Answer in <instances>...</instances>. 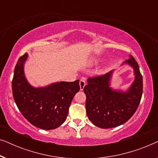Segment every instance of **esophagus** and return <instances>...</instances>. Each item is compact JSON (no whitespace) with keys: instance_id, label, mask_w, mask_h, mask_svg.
<instances>
[{"instance_id":"esophagus-1","label":"esophagus","mask_w":158,"mask_h":158,"mask_svg":"<svg viewBox=\"0 0 158 158\" xmlns=\"http://www.w3.org/2000/svg\"><path fill=\"white\" fill-rule=\"evenodd\" d=\"M85 85V81L84 79H81V81H80V88H81V90H83Z\"/></svg>"}]
</instances>
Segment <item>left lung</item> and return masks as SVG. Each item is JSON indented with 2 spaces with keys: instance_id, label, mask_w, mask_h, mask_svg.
Wrapping results in <instances>:
<instances>
[{
  "instance_id": "1",
  "label": "left lung",
  "mask_w": 158,
  "mask_h": 158,
  "mask_svg": "<svg viewBox=\"0 0 158 158\" xmlns=\"http://www.w3.org/2000/svg\"><path fill=\"white\" fill-rule=\"evenodd\" d=\"M134 68L135 81L126 92L110 88L113 70L102 75L89 77L84 87L85 109L88 118L95 126L113 128L124 124L137 111L141 101L143 82L138 63L133 56L125 61Z\"/></svg>"
}]
</instances>
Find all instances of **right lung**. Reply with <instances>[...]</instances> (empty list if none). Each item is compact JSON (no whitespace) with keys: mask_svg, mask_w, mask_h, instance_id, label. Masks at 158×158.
Masks as SVG:
<instances>
[{"mask_svg":"<svg viewBox=\"0 0 158 158\" xmlns=\"http://www.w3.org/2000/svg\"><path fill=\"white\" fill-rule=\"evenodd\" d=\"M28 55L19 57L14 69L12 91L15 103L26 119L37 128L50 130L66 120L73 97L79 91V80L60 82L44 88H34L28 83L23 64Z\"/></svg>","mask_w":158,"mask_h":158,"instance_id":"obj_1","label":"right lung"}]
</instances>
